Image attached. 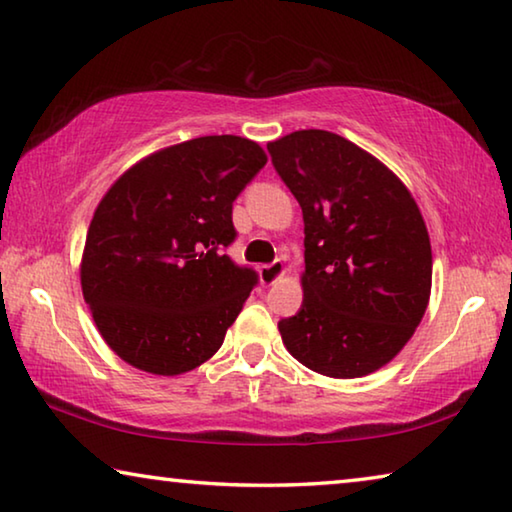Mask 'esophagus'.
<instances>
[{"mask_svg":"<svg viewBox=\"0 0 512 512\" xmlns=\"http://www.w3.org/2000/svg\"><path fill=\"white\" fill-rule=\"evenodd\" d=\"M282 275H284V264L280 262V259H275V262H271V264L259 266V280H262V284H273L280 280Z\"/></svg>","mask_w":512,"mask_h":512,"instance_id":"1","label":"esophagus"}]
</instances>
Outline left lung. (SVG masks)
<instances>
[{"instance_id": "1", "label": "left lung", "mask_w": 512, "mask_h": 512, "mask_svg": "<svg viewBox=\"0 0 512 512\" xmlns=\"http://www.w3.org/2000/svg\"><path fill=\"white\" fill-rule=\"evenodd\" d=\"M266 149L305 221V298L277 323L282 341L325 377L370 375L409 343L429 305L418 203L386 164L336 133L309 128Z\"/></svg>"}]
</instances>
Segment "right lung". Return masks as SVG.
<instances>
[{
    "mask_svg": "<svg viewBox=\"0 0 512 512\" xmlns=\"http://www.w3.org/2000/svg\"><path fill=\"white\" fill-rule=\"evenodd\" d=\"M266 160L246 137H196L146 155L101 198L81 289L119 359L173 377L221 348L257 284L223 253L237 237L232 203Z\"/></svg>",
    "mask_w": 512,
    "mask_h": 512,
    "instance_id": "1",
    "label": "right lung"
}]
</instances>
